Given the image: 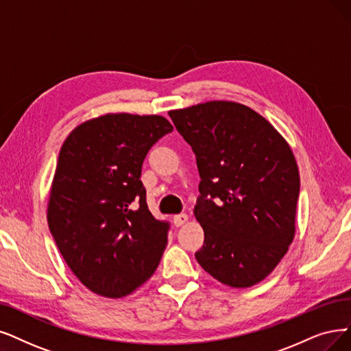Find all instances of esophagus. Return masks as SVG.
<instances>
[{
	"label": "esophagus",
	"mask_w": 351,
	"mask_h": 351,
	"mask_svg": "<svg viewBox=\"0 0 351 351\" xmlns=\"http://www.w3.org/2000/svg\"><path fill=\"white\" fill-rule=\"evenodd\" d=\"M189 220V216L186 215V213H181V215H176L174 217H173V223H174V226L176 228H180V226H183V224L186 223Z\"/></svg>",
	"instance_id": "obj_1"
}]
</instances>
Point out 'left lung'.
I'll return each instance as SVG.
<instances>
[{
  "mask_svg": "<svg viewBox=\"0 0 351 351\" xmlns=\"http://www.w3.org/2000/svg\"><path fill=\"white\" fill-rule=\"evenodd\" d=\"M168 115L191 145L202 178L194 216L204 243L195 259L232 288L261 282L295 236L300 173L291 147L237 102L210 101Z\"/></svg>",
  "mask_w": 351,
  "mask_h": 351,
  "instance_id": "left-lung-1",
  "label": "left lung"
}]
</instances>
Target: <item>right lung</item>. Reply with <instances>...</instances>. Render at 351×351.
<instances>
[{
  "label": "right lung",
  "instance_id": "add662e5",
  "mask_svg": "<svg viewBox=\"0 0 351 351\" xmlns=\"http://www.w3.org/2000/svg\"><path fill=\"white\" fill-rule=\"evenodd\" d=\"M173 125L160 115L106 114L80 123L59 154L47 204L49 229L79 281L122 298L156 272L168 223L151 215L141 168Z\"/></svg>",
  "mask_w": 351,
  "mask_h": 351
}]
</instances>
